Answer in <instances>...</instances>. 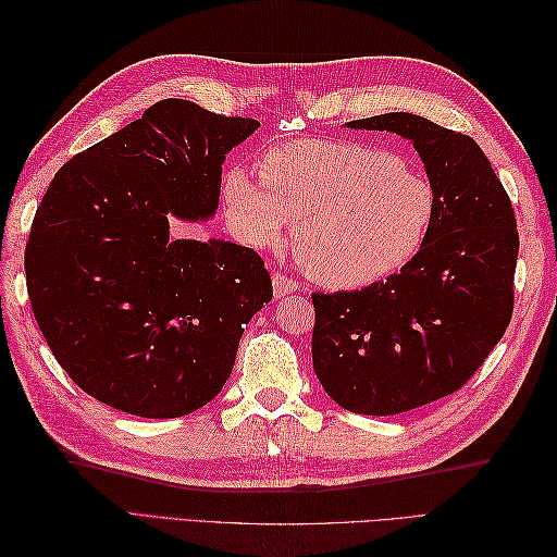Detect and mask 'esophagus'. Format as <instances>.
<instances>
[{
	"mask_svg": "<svg viewBox=\"0 0 557 557\" xmlns=\"http://www.w3.org/2000/svg\"><path fill=\"white\" fill-rule=\"evenodd\" d=\"M299 288H301V285H299L297 278H293V276H288V274H281V272L274 274V295H276V297L290 295V293H295V290H299Z\"/></svg>",
	"mask_w": 557,
	"mask_h": 557,
	"instance_id": "1",
	"label": "esophagus"
}]
</instances>
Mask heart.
I'll return each instance as SVG.
<instances>
[{"mask_svg":"<svg viewBox=\"0 0 557 557\" xmlns=\"http://www.w3.org/2000/svg\"><path fill=\"white\" fill-rule=\"evenodd\" d=\"M262 183L232 170L227 221L252 248H274L295 223L305 272L330 288H364L413 262L436 218L432 178L407 158L356 141L305 139L262 158Z\"/></svg>","mask_w":557,"mask_h":557,"instance_id":"b5f03b06","label":"heart"}]
</instances>
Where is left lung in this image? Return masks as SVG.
<instances>
[{
	"instance_id": "1",
	"label": "left lung",
	"mask_w": 557,
	"mask_h": 557,
	"mask_svg": "<svg viewBox=\"0 0 557 557\" xmlns=\"http://www.w3.org/2000/svg\"><path fill=\"white\" fill-rule=\"evenodd\" d=\"M348 127L407 137L440 207L401 272L350 293H313V369L339 407L393 416L442 399L476 374L513 313L518 230L511 199L476 141L413 113Z\"/></svg>"
}]
</instances>
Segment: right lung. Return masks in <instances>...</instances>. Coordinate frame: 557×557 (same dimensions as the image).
<instances>
[{"label": "right lung", "instance_id": "1", "mask_svg": "<svg viewBox=\"0 0 557 557\" xmlns=\"http://www.w3.org/2000/svg\"><path fill=\"white\" fill-rule=\"evenodd\" d=\"M260 123L162 99L60 166L25 246L32 311L83 393L141 418L205 407L274 295L252 248L170 239L209 218L221 164Z\"/></svg>", "mask_w": 557, "mask_h": 557}]
</instances>
